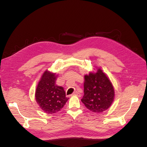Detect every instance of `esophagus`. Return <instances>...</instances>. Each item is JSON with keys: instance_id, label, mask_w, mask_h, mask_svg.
Wrapping results in <instances>:
<instances>
[{"instance_id": "34e87169", "label": "esophagus", "mask_w": 147, "mask_h": 147, "mask_svg": "<svg viewBox=\"0 0 147 147\" xmlns=\"http://www.w3.org/2000/svg\"><path fill=\"white\" fill-rule=\"evenodd\" d=\"M72 95H73V96H78V97H80V96H81V94H80V93H79L78 92H77V91L74 92L73 93Z\"/></svg>"}]
</instances>
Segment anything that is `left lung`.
I'll return each mask as SVG.
<instances>
[{
    "instance_id": "8db88e82",
    "label": "left lung",
    "mask_w": 147,
    "mask_h": 147,
    "mask_svg": "<svg viewBox=\"0 0 147 147\" xmlns=\"http://www.w3.org/2000/svg\"><path fill=\"white\" fill-rule=\"evenodd\" d=\"M84 96L81 99L86 107L94 113L107 110L114 100L115 90L109 78L100 68L84 75Z\"/></svg>"
}]
</instances>
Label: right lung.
I'll return each mask as SVG.
<instances>
[{"instance_id":"obj_1","label":"right lung","mask_w":147,"mask_h":147,"mask_svg":"<svg viewBox=\"0 0 147 147\" xmlns=\"http://www.w3.org/2000/svg\"><path fill=\"white\" fill-rule=\"evenodd\" d=\"M57 75L46 70L42 74L35 90V100L40 109L48 114L59 112L69 98L65 97L64 88L57 86Z\"/></svg>"}]
</instances>
